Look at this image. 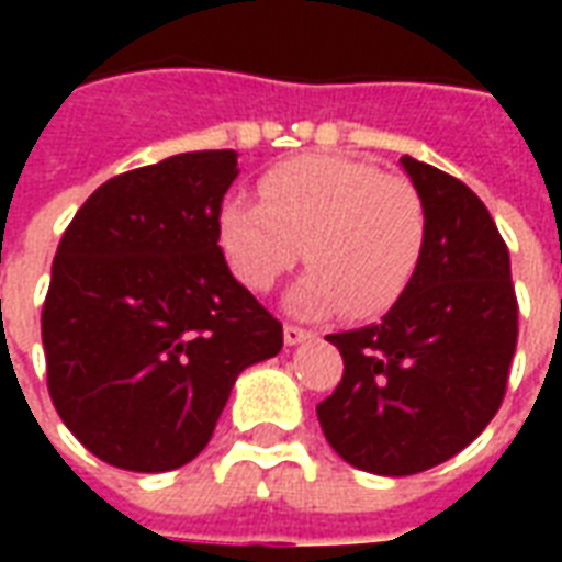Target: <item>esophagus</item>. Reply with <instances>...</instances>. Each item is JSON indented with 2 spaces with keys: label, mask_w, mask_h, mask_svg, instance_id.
<instances>
[{
  "label": "esophagus",
  "mask_w": 562,
  "mask_h": 562,
  "mask_svg": "<svg viewBox=\"0 0 562 562\" xmlns=\"http://www.w3.org/2000/svg\"><path fill=\"white\" fill-rule=\"evenodd\" d=\"M310 337H313V334L304 328H297V325H285V328H282V340H285V346H297V342L310 340Z\"/></svg>",
  "instance_id": "34e87169"
}]
</instances>
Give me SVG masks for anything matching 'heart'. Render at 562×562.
Returning <instances> with one entry per match:
<instances>
[{
  "label": "heart",
  "instance_id": "b5f03b06",
  "mask_svg": "<svg viewBox=\"0 0 562 562\" xmlns=\"http://www.w3.org/2000/svg\"><path fill=\"white\" fill-rule=\"evenodd\" d=\"M261 201L228 195L216 216L225 261L249 292H270L297 265L289 292L301 316L373 318L401 301L422 265L427 220L409 180L349 156H297L261 177Z\"/></svg>",
  "mask_w": 562,
  "mask_h": 562
}]
</instances>
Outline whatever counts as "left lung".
<instances>
[{"label": "left lung", "mask_w": 562, "mask_h": 562, "mask_svg": "<svg viewBox=\"0 0 562 562\" xmlns=\"http://www.w3.org/2000/svg\"><path fill=\"white\" fill-rule=\"evenodd\" d=\"M427 237L409 289L376 325L330 334L342 379L316 406L330 448L373 475L454 458L503 403L518 342L508 249L470 186L403 156Z\"/></svg>", "instance_id": "8db88e82"}]
</instances>
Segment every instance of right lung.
I'll list each match as a JSON object with an SVG mask.
<instances>
[{
  "label": "right lung",
  "mask_w": 562,
  "mask_h": 562,
  "mask_svg": "<svg viewBox=\"0 0 562 562\" xmlns=\"http://www.w3.org/2000/svg\"><path fill=\"white\" fill-rule=\"evenodd\" d=\"M237 173L234 149H198L111 177L59 240L42 310L47 389L111 467L198 458L237 376L282 349V325L220 249Z\"/></svg>",
  "instance_id": "add662e5"
}]
</instances>
